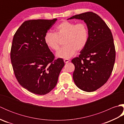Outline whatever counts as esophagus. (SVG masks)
Wrapping results in <instances>:
<instances>
[{"mask_svg":"<svg viewBox=\"0 0 124 124\" xmlns=\"http://www.w3.org/2000/svg\"><path fill=\"white\" fill-rule=\"evenodd\" d=\"M69 61H70V60H69V59H65V60H64V63H67L69 62Z\"/></svg>","mask_w":124,"mask_h":124,"instance_id":"esophagus-1","label":"esophagus"}]
</instances>
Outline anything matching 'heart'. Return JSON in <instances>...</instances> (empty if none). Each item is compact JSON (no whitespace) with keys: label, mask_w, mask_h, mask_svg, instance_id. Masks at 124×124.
<instances>
[{"label":"heart","mask_w":124,"mask_h":124,"mask_svg":"<svg viewBox=\"0 0 124 124\" xmlns=\"http://www.w3.org/2000/svg\"><path fill=\"white\" fill-rule=\"evenodd\" d=\"M88 29L85 23H76L68 21L60 23L54 29V33L47 32L44 36V41L49 48L55 51L60 48V40L64 39V46L56 53V56L68 59L76 51L85 48L88 40Z\"/></svg>","instance_id":"heart-1"}]
</instances>
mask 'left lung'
<instances>
[{
	"instance_id": "1",
	"label": "left lung",
	"mask_w": 124,
	"mask_h": 124,
	"mask_svg": "<svg viewBox=\"0 0 124 124\" xmlns=\"http://www.w3.org/2000/svg\"><path fill=\"white\" fill-rule=\"evenodd\" d=\"M83 20L88 29V40L78 57L71 61L75 65L74 82L79 88L91 92L106 84L114 68L116 51L111 30L98 15L86 12L68 18Z\"/></svg>"
}]
</instances>
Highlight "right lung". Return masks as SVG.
Segmentation results:
<instances>
[{
    "label": "right lung",
    "instance_id": "right-lung-1",
    "mask_svg": "<svg viewBox=\"0 0 124 124\" xmlns=\"http://www.w3.org/2000/svg\"><path fill=\"white\" fill-rule=\"evenodd\" d=\"M32 20L23 22L13 37L10 60L16 78L23 88L33 94L45 95L56 86L64 66L44 41V36L56 21Z\"/></svg>",
    "mask_w": 124,
    "mask_h": 124
}]
</instances>
